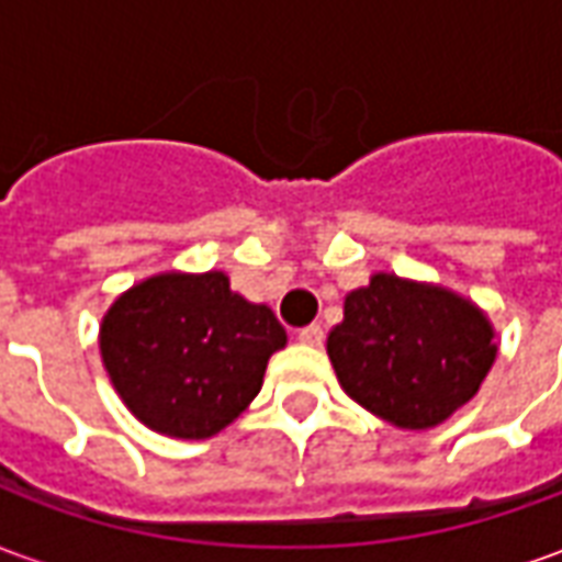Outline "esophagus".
I'll return each mask as SVG.
<instances>
[{"mask_svg":"<svg viewBox=\"0 0 562 562\" xmlns=\"http://www.w3.org/2000/svg\"><path fill=\"white\" fill-rule=\"evenodd\" d=\"M297 340L306 342V346H322V340H325V330H322V325H306V328L297 330Z\"/></svg>","mask_w":562,"mask_h":562,"instance_id":"34e87169","label":"esophagus"}]
</instances>
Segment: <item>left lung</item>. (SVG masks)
Returning a JSON list of instances; mask_svg holds the SVG:
<instances>
[{
	"mask_svg": "<svg viewBox=\"0 0 562 562\" xmlns=\"http://www.w3.org/2000/svg\"><path fill=\"white\" fill-rule=\"evenodd\" d=\"M328 358L355 403L394 427L427 430L475 397L496 342L487 316L467 297L376 273L346 294Z\"/></svg>",
	"mask_w": 562,
	"mask_h": 562,
	"instance_id": "obj_1",
	"label": "left lung"
}]
</instances>
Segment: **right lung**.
<instances>
[{
	"mask_svg": "<svg viewBox=\"0 0 562 562\" xmlns=\"http://www.w3.org/2000/svg\"><path fill=\"white\" fill-rule=\"evenodd\" d=\"M285 346L273 310L232 292L222 270L159 273L104 313L99 349L128 413L149 430L207 439L252 403Z\"/></svg>",
	"mask_w": 562,
	"mask_h": 562,
	"instance_id": "add662e5",
	"label": "right lung"
}]
</instances>
